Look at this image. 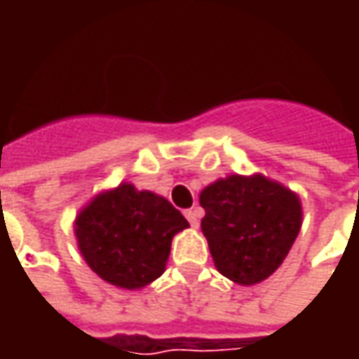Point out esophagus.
Wrapping results in <instances>:
<instances>
[{
    "label": "esophagus",
    "mask_w": 359,
    "mask_h": 359,
    "mask_svg": "<svg viewBox=\"0 0 359 359\" xmlns=\"http://www.w3.org/2000/svg\"><path fill=\"white\" fill-rule=\"evenodd\" d=\"M186 217L191 228H198V226H200V214H198L196 208H194V210H186Z\"/></svg>",
    "instance_id": "34e87169"
}]
</instances>
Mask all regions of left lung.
Returning <instances> with one entry per match:
<instances>
[{
    "mask_svg": "<svg viewBox=\"0 0 359 359\" xmlns=\"http://www.w3.org/2000/svg\"><path fill=\"white\" fill-rule=\"evenodd\" d=\"M201 231L222 276L240 285L264 282L282 266L302 228L292 189L255 175H228L200 194Z\"/></svg>",
    "mask_w": 359,
    "mask_h": 359,
    "instance_id": "8db88e82",
    "label": "left lung"
}]
</instances>
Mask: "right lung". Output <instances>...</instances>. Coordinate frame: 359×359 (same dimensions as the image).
Returning <instances> with one entry per match:
<instances>
[{
  "mask_svg": "<svg viewBox=\"0 0 359 359\" xmlns=\"http://www.w3.org/2000/svg\"><path fill=\"white\" fill-rule=\"evenodd\" d=\"M186 228V217L165 198L131 184L97 194L74 224L88 266L121 290H140L158 280L173 236Z\"/></svg>",
  "mask_w": 359,
  "mask_h": 359,
  "instance_id": "obj_1",
  "label": "right lung"
}]
</instances>
